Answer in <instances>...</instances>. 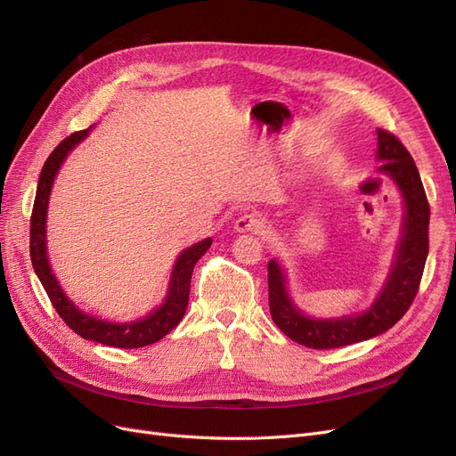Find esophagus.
Returning a JSON list of instances; mask_svg holds the SVG:
<instances>
[{
  "mask_svg": "<svg viewBox=\"0 0 456 456\" xmlns=\"http://www.w3.org/2000/svg\"><path fill=\"white\" fill-rule=\"evenodd\" d=\"M233 228H235V232H240V233H245V232L262 233L265 230V221L258 213H245L238 218V221H235Z\"/></svg>",
  "mask_w": 456,
  "mask_h": 456,
  "instance_id": "obj_1",
  "label": "esophagus"
}]
</instances>
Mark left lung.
Masks as SVG:
<instances>
[{"instance_id":"obj_1","label":"left lung","mask_w":456,"mask_h":456,"mask_svg":"<svg viewBox=\"0 0 456 456\" xmlns=\"http://www.w3.org/2000/svg\"><path fill=\"white\" fill-rule=\"evenodd\" d=\"M376 157L381 160L379 172H386L395 179L404 198L406 216L391 275L369 311L337 320L308 318L291 303L286 291V277L277 260L267 264L271 318L286 337L306 348L331 350L386 333L408 313L421 284L428 256L430 221V208L421 175L410 151L393 133L376 129Z\"/></svg>"}]
</instances>
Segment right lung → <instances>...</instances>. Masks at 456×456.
Returning a JSON list of instances; mask_svg holds the SVG:
<instances>
[{"label": "right lung", "instance_id": "add662e5", "mask_svg": "<svg viewBox=\"0 0 456 456\" xmlns=\"http://www.w3.org/2000/svg\"><path fill=\"white\" fill-rule=\"evenodd\" d=\"M87 133L89 129H84L67 136L58 148L50 153L41 170L37 194H35L33 211H31V223H29L31 264L53 308H56V313L77 335H80L86 340L112 346V348H142V346H150L160 340L162 337H167L174 327L183 320L187 305H189L192 269L196 262L208 252L213 240L200 241L179 254V258L175 260V265L172 271L170 288H168V296L165 303L142 320H136L131 323H112V322L99 320L95 316H89L82 313L78 306L72 305L69 297L63 294V289L58 284L56 275H53L48 264L46 209H48V198H50L53 177H56L61 162L65 160L69 151L75 150V145L87 136Z\"/></svg>", "mask_w": 456, "mask_h": 456}]
</instances>
